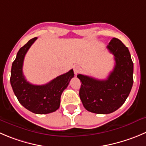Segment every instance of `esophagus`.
<instances>
[{
  "label": "esophagus",
  "instance_id": "esophagus-1",
  "mask_svg": "<svg viewBox=\"0 0 146 146\" xmlns=\"http://www.w3.org/2000/svg\"><path fill=\"white\" fill-rule=\"evenodd\" d=\"M80 72H81V68H80V66H77V65H76V66H74V74H78V73H80Z\"/></svg>",
  "mask_w": 146,
  "mask_h": 146
}]
</instances>
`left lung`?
Masks as SVG:
<instances>
[{"instance_id": "obj_1", "label": "left lung", "mask_w": 146, "mask_h": 146, "mask_svg": "<svg viewBox=\"0 0 146 146\" xmlns=\"http://www.w3.org/2000/svg\"><path fill=\"white\" fill-rule=\"evenodd\" d=\"M114 55L113 70L106 80H98L78 74L82 82L80 97L87 110L97 114H109L123 105L133 84V63L127 47L113 38L107 46Z\"/></svg>"}]
</instances>
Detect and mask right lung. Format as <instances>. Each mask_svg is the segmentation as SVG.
I'll return each mask as SVG.
<instances>
[{
  "mask_svg": "<svg viewBox=\"0 0 146 146\" xmlns=\"http://www.w3.org/2000/svg\"><path fill=\"white\" fill-rule=\"evenodd\" d=\"M37 39L29 40L18 51L12 64L11 84L19 102L31 112L48 114L59 109L61 95L74 77L73 69L43 85H35L27 82L23 74V64L28 50Z\"/></svg>",
  "mask_w": 146,
  "mask_h": 146,
  "instance_id": "right-lung-1",
  "label": "right lung"
}]
</instances>
